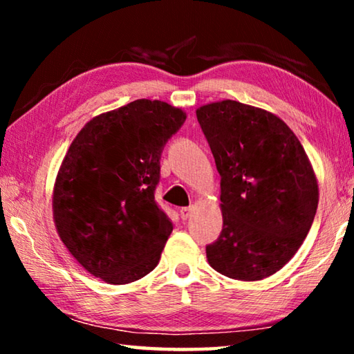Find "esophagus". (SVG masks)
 <instances>
[{
  "mask_svg": "<svg viewBox=\"0 0 354 354\" xmlns=\"http://www.w3.org/2000/svg\"><path fill=\"white\" fill-rule=\"evenodd\" d=\"M190 214H192V207H190V206H189V207H181V209H179V215H181L183 220H187V218L190 217Z\"/></svg>",
  "mask_w": 354,
  "mask_h": 354,
  "instance_id": "34e87169",
  "label": "esophagus"
}]
</instances>
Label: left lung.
<instances>
[{
  "label": "left lung",
  "instance_id": "1",
  "mask_svg": "<svg viewBox=\"0 0 354 354\" xmlns=\"http://www.w3.org/2000/svg\"><path fill=\"white\" fill-rule=\"evenodd\" d=\"M196 118L220 173L223 230L206 247L214 270L257 281L289 262L313 226L319 185L301 143L273 113L225 100Z\"/></svg>",
  "mask_w": 354,
  "mask_h": 354
}]
</instances>
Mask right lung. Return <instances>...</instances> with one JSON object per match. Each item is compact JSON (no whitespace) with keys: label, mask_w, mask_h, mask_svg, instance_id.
<instances>
[{"label":"right lung","mask_w":354,"mask_h":354,"mask_svg":"<svg viewBox=\"0 0 354 354\" xmlns=\"http://www.w3.org/2000/svg\"><path fill=\"white\" fill-rule=\"evenodd\" d=\"M185 113L136 100L101 113L71 142L57 173L53 214L75 259L109 284H128L159 263L173 231L154 200L165 143Z\"/></svg>","instance_id":"right-lung-1"}]
</instances>
